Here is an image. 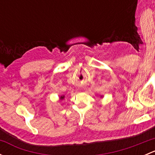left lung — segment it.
<instances>
[{
	"label": "left lung",
	"instance_id": "1",
	"mask_svg": "<svg viewBox=\"0 0 155 155\" xmlns=\"http://www.w3.org/2000/svg\"><path fill=\"white\" fill-rule=\"evenodd\" d=\"M101 97H103V96H101Z\"/></svg>",
	"mask_w": 155,
	"mask_h": 155
}]
</instances>
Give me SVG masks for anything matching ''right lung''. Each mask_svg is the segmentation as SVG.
I'll return each mask as SVG.
<instances>
[{"mask_svg":"<svg viewBox=\"0 0 155 155\" xmlns=\"http://www.w3.org/2000/svg\"><path fill=\"white\" fill-rule=\"evenodd\" d=\"M64 99V95H62V96H61L60 97H59V101H63Z\"/></svg>","mask_w":155,"mask_h":155,"instance_id":"1","label":"right lung"}]
</instances>
